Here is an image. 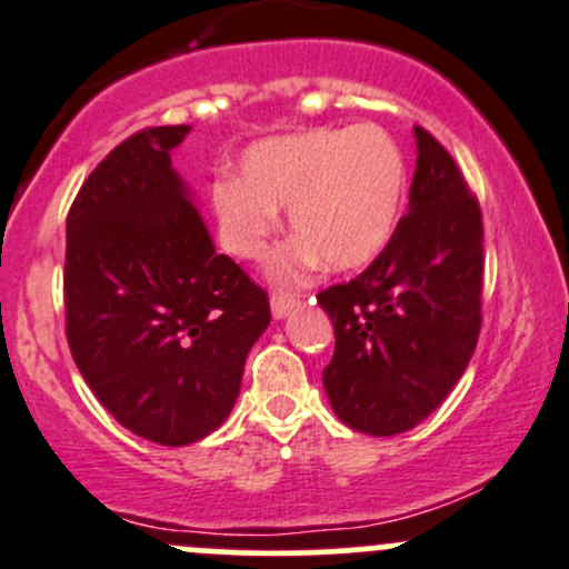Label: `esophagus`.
I'll use <instances>...</instances> for the list:
<instances>
[{
	"mask_svg": "<svg viewBox=\"0 0 569 569\" xmlns=\"http://www.w3.org/2000/svg\"><path fill=\"white\" fill-rule=\"evenodd\" d=\"M269 302H272V317L283 319V317H289L297 306H300V297L291 295V291H274L272 300Z\"/></svg>",
	"mask_w": 569,
	"mask_h": 569,
	"instance_id": "1",
	"label": "esophagus"
}]
</instances>
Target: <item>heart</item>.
<instances>
[{
    "instance_id": "heart-1",
    "label": "heart",
    "mask_w": 569,
    "mask_h": 569,
    "mask_svg": "<svg viewBox=\"0 0 569 569\" xmlns=\"http://www.w3.org/2000/svg\"><path fill=\"white\" fill-rule=\"evenodd\" d=\"M244 180L222 178L211 200L224 250L258 258L289 208L297 239L274 258L278 278H300L319 258L333 272L372 263L395 236L408 167L378 124L319 127L269 138L244 156Z\"/></svg>"
}]
</instances>
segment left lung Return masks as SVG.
Returning a JSON list of instances; mask_svg holds the SVG:
<instances>
[{
	"label": "left lung",
	"mask_w": 569,
	"mask_h": 569,
	"mask_svg": "<svg viewBox=\"0 0 569 569\" xmlns=\"http://www.w3.org/2000/svg\"><path fill=\"white\" fill-rule=\"evenodd\" d=\"M408 213L350 283L319 291L336 333L322 383L352 431L395 437L437 411L481 333L483 219L453 156L422 127Z\"/></svg>",
	"instance_id": "8db88e82"
}]
</instances>
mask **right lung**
I'll return each mask as SVG.
<instances>
[{
    "mask_svg": "<svg viewBox=\"0 0 569 569\" xmlns=\"http://www.w3.org/2000/svg\"><path fill=\"white\" fill-rule=\"evenodd\" d=\"M189 124L144 127L88 174L66 217V339L97 400L167 448L233 411L269 297L213 250L169 152Z\"/></svg>",
    "mask_w": 569,
    "mask_h": 569,
    "instance_id": "obj_1",
    "label": "right lung"
}]
</instances>
